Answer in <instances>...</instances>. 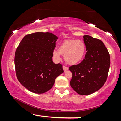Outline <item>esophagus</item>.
Returning a JSON list of instances; mask_svg holds the SVG:
<instances>
[{"instance_id": "esophagus-1", "label": "esophagus", "mask_w": 121, "mask_h": 121, "mask_svg": "<svg viewBox=\"0 0 121 121\" xmlns=\"http://www.w3.org/2000/svg\"><path fill=\"white\" fill-rule=\"evenodd\" d=\"M62 68H63V70H64V72H66V70H68V68L66 67V66H62Z\"/></svg>"}]
</instances>
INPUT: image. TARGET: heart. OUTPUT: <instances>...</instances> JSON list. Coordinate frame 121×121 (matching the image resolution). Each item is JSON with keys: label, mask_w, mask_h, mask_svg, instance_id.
Wrapping results in <instances>:
<instances>
[{"label": "heart", "mask_w": 121, "mask_h": 121, "mask_svg": "<svg viewBox=\"0 0 121 121\" xmlns=\"http://www.w3.org/2000/svg\"><path fill=\"white\" fill-rule=\"evenodd\" d=\"M86 53L85 44L81 40H65L60 45L58 49L52 51L53 59L59 61L61 55H64L65 61L69 65H76L84 57Z\"/></svg>", "instance_id": "obj_1"}]
</instances>
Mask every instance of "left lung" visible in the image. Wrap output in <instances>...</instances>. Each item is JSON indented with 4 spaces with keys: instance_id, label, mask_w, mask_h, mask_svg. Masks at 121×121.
Here are the masks:
<instances>
[{
    "instance_id": "left-lung-1",
    "label": "left lung",
    "mask_w": 121,
    "mask_h": 121,
    "mask_svg": "<svg viewBox=\"0 0 121 121\" xmlns=\"http://www.w3.org/2000/svg\"><path fill=\"white\" fill-rule=\"evenodd\" d=\"M83 38L87 52L80 64L69 68L72 73L70 84L78 94L89 95L98 91L106 82L110 59L101 40L89 35Z\"/></svg>"
}]
</instances>
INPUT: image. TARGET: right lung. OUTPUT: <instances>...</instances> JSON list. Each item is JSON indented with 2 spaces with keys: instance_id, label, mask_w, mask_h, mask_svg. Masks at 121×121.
<instances>
[{
  "instance_id": "add662e5",
  "label": "right lung",
  "mask_w": 121,
  "mask_h": 121,
  "mask_svg": "<svg viewBox=\"0 0 121 121\" xmlns=\"http://www.w3.org/2000/svg\"><path fill=\"white\" fill-rule=\"evenodd\" d=\"M58 37L50 32L27 35L15 55V71L20 83L34 93L47 92L64 72L62 65L52 61V51Z\"/></svg>"
}]
</instances>
